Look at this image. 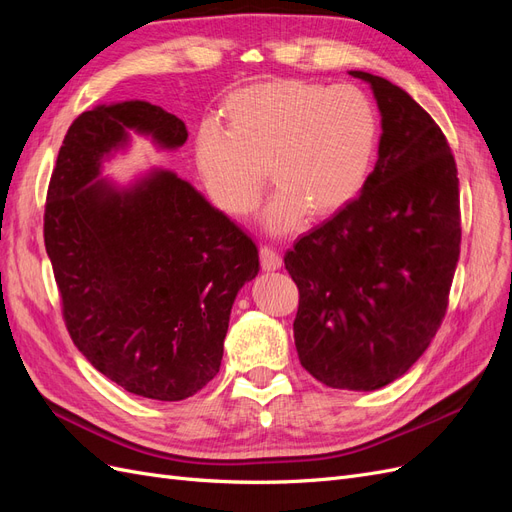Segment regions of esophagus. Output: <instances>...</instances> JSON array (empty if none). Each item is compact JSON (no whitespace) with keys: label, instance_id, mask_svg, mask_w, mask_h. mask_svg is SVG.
I'll return each instance as SVG.
<instances>
[{"label":"esophagus","instance_id":"1","mask_svg":"<svg viewBox=\"0 0 512 512\" xmlns=\"http://www.w3.org/2000/svg\"><path fill=\"white\" fill-rule=\"evenodd\" d=\"M260 265L265 271H277L282 269V256L277 254L273 247H260Z\"/></svg>","mask_w":512,"mask_h":512}]
</instances>
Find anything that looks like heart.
Returning <instances> with one entry per match:
<instances>
[{"label":"heart","mask_w":512,"mask_h":512,"mask_svg":"<svg viewBox=\"0 0 512 512\" xmlns=\"http://www.w3.org/2000/svg\"><path fill=\"white\" fill-rule=\"evenodd\" d=\"M380 143L376 106L352 85L327 87L275 79L232 91L222 104V130L196 134V170L211 203L228 218H247L265 192L273 235L297 230L305 215L329 218L359 196Z\"/></svg>","instance_id":"heart-1"}]
</instances>
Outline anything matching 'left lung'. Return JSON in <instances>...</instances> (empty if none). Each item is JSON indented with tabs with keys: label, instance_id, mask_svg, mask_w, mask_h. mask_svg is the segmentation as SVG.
<instances>
[{
	"label": "left lung",
	"instance_id": "obj_1",
	"mask_svg": "<svg viewBox=\"0 0 512 512\" xmlns=\"http://www.w3.org/2000/svg\"><path fill=\"white\" fill-rule=\"evenodd\" d=\"M378 102L382 136L365 188L284 256L299 288L294 346L331 389L376 391L418 361L446 314L459 260L455 158L408 91L350 70Z\"/></svg>",
	"mask_w": 512,
	"mask_h": 512
}]
</instances>
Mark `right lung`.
Here are the masks:
<instances>
[{
    "mask_svg": "<svg viewBox=\"0 0 512 512\" xmlns=\"http://www.w3.org/2000/svg\"><path fill=\"white\" fill-rule=\"evenodd\" d=\"M132 134L162 151L185 123L145 100L74 119L44 209V245L72 342L128 393L181 401L220 371L230 309L258 275L254 241L168 168L121 185L104 162Z\"/></svg>",
    "mask_w": 512,
    "mask_h": 512,
    "instance_id": "add662e5",
    "label": "right lung"
}]
</instances>
